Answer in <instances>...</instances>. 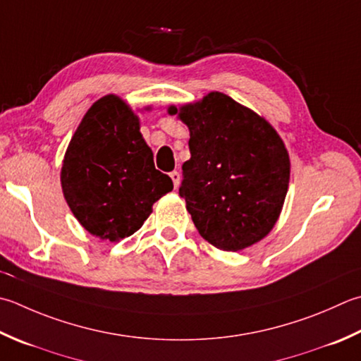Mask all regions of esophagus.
<instances>
[{"instance_id": "obj_1", "label": "esophagus", "mask_w": 361, "mask_h": 361, "mask_svg": "<svg viewBox=\"0 0 361 361\" xmlns=\"http://www.w3.org/2000/svg\"><path fill=\"white\" fill-rule=\"evenodd\" d=\"M171 178H172V181H173V186L175 188H178V185H180V172H176V171H173V172H171Z\"/></svg>"}]
</instances>
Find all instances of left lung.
<instances>
[{"label":"left lung","instance_id":"8db88e82","mask_svg":"<svg viewBox=\"0 0 361 361\" xmlns=\"http://www.w3.org/2000/svg\"><path fill=\"white\" fill-rule=\"evenodd\" d=\"M188 125L190 159L178 189L200 236L221 250L258 243L277 222L289 157L272 126L221 92L169 108Z\"/></svg>","mask_w":361,"mask_h":361}]
</instances>
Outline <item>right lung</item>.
Segmentation results:
<instances>
[{"label":"right lung","mask_w":361,"mask_h":361,"mask_svg":"<svg viewBox=\"0 0 361 361\" xmlns=\"http://www.w3.org/2000/svg\"><path fill=\"white\" fill-rule=\"evenodd\" d=\"M61 183L80 224L116 243L137 231L153 203L171 192V176L154 169L139 118L116 95L90 106L70 140Z\"/></svg>","instance_id":"obj_1"}]
</instances>
